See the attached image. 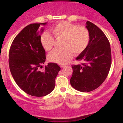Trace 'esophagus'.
<instances>
[{"mask_svg": "<svg viewBox=\"0 0 123 123\" xmlns=\"http://www.w3.org/2000/svg\"><path fill=\"white\" fill-rule=\"evenodd\" d=\"M60 67H61L62 68H64V67H65V66H60Z\"/></svg>", "mask_w": 123, "mask_h": 123, "instance_id": "obj_1", "label": "esophagus"}]
</instances>
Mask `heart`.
Masks as SVG:
<instances>
[{"instance_id": "1", "label": "heart", "mask_w": 123, "mask_h": 123, "mask_svg": "<svg viewBox=\"0 0 123 123\" xmlns=\"http://www.w3.org/2000/svg\"><path fill=\"white\" fill-rule=\"evenodd\" d=\"M57 40H62V50L53 51L49 56V61L59 64H66L72 57V54H78L83 52L88 45L89 32L83 26H78L68 22H62L51 29ZM41 42L46 51L53 50L55 45L54 37L49 32L41 35Z\"/></svg>"}]
</instances>
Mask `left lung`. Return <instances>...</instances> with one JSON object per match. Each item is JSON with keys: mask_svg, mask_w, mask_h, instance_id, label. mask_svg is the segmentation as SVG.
Here are the masks:
<instances>
[{"mask_svg": "<svg viewBox=\"0 0 123 123\" xmlns=\"http://www.w3.org/2000/svg\"><path fill=\"white\" fill-rule=\"evenodd\" d=\"M86 24L89 43L76 59L84 63L72 66L73 73L70 80L73 88L82 92L98 88L107 78L111 64V47L107 37L95 24L89 21Z\"/></svg>", "mask_w": 123, "mask_h": 123, "instance_id": "left-lung-1", "label": "left lung"}]
</instances>
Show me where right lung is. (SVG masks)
<instances>
[{
	"mask_svg": "<svg viewBox=\"0 0 123 123\" xmlns=\"http://www.w3.org/2000/svg\"><path fill=\"white\" fill-rule=\"evenodd\" d=\"M47 24H31L24 28L13 40L9 53L10 70L16 84L34 97H44L51 93L61 69L57 64L53 63L40 69L46 59L41 42L44 31L41 25Z\"/></svg>",
	"mask_w": 123,
	"mask_h": 123,
	"instance_id": "add662e5",
	"label": "right lung"
}]
</instances>
